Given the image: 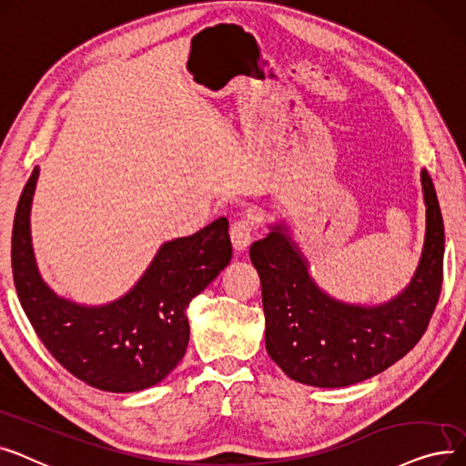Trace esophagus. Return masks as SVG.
Listing matches in <instances>:
<instances>
[{
    "label": "esophagus",
    "mask_w": 466,
    "mask_h": 466,
    "mask_svg": "<svg viewBox=\"0 0 466 466\" xmlns=\"http://www.w3.org/2000/svg\"><path fill=\"white\" fill-rule=\"evenodd\" d=\"M252 233H254V221L250 218L237 219L235 224L231 226V229H229L233 248L237 252L247 250V247L250 245V240H252Z\"/></svg>",
    "instance_id": "obj_1"
}]
</instances>
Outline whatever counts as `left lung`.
Wrapping results in <instances>:
<instances>
[{"mask_svg": "<svg viewBox=\"0 0 466 466\" xmlns=\"http://www.w3.org/2000/svg\"><path fill=\"white\" fill-rule=\"evenodd\" d=\"M420 186L427 207L423 250L408 286L381 305L326 294L286 221L269 226L268 237L250 247L261 280L265 349L288 378L324 389L360 383L400 360L425 334L441 290L444 221L425 168Z\"/></svg>", "mask_w": 466, "mask_h": 466, "instance_id": "left-lung-1", "label": "left lung"}]
</instances>
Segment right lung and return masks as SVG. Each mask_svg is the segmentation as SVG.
<instances>
[{
    "instance_id": "add662e5",
    "label": "right lung",
    "mask_w": 466,
    "mask_h": 466,
    "mask_svg": "<svg viewBox=\"0 0 466 466\" xmlns=\"http://www.w3.org/2000/svg\"><path fill=\"white\" fill-rule=\"evenodd\" d=\"M34 168L18 198L11 265L22 309L53 357L77 380L107 392L161 383L184 359L189 301L228 268L229 221L218 218L189 237L165 242L130 290L106 305L66 299L41 279L30 235Z\"/></svg>"
}]
</instances>
